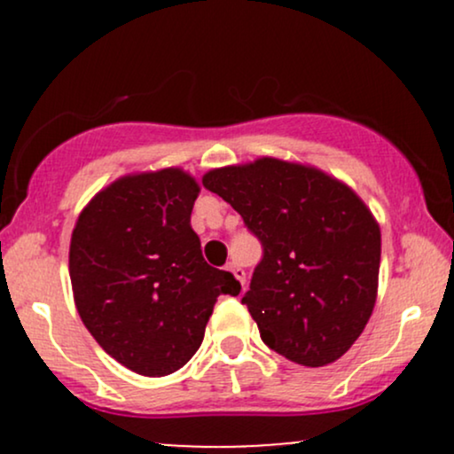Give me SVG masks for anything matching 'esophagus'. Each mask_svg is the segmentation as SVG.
Masks as SVG:
<instances>
[{
  "label": "esophagus",
  "mask_w": 454,
  "mask_h": 454,
  "mask_svg": "<svg viewBox=\"0 0 454 454\" xmlns=\"http://www.w3.org/2000/svg\"><path fill=\"white\" fill-rule=\"evenodd\" d=\"M228 270H231V273L234 275V278L239 279V284H241V286H243V290H245V270H243L241 267H239L237 262H231V264H228Z\"/></svg>",
  "instance_id": "1"
}]
</instances>
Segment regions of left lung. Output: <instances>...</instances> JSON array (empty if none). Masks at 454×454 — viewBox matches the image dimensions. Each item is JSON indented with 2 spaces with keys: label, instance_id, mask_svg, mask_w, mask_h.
<instances>
[{
  "label": "left lung",
  "instance_id": "8db88e82",
  "mask_svg": "<svg viewBox=\"0 0 454 454\" xmlns=\"http://www.w3.org/2000/svg\"><path fill=\"white\" fill-rule=\"evenodd\" d=\"M262 243L241 299L270 350L305 367L343 356L378 296L382 239L367 205L335 176L275 158L202 176Z\"/></svg>",
  "mask_w": 454,
  "mask_h": 454
}]
</instances>
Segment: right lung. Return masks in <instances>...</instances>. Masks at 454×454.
<instances>
[{
  "instance_id": "obj_1",
  "label": "right lung",
  "mask_w": 454,
  "mask_h": 454,
  "mask_svg": "<svg viewBox=\"0 0 454 454\" xmlns=\"http://www.w3.org/2000/svg\"><path fill=\"white\" fill-rule=\"evenodd\" d=\"M200 185L181 168L126 175L78 215L70 279L82 325L102 350L160 378L194 356L217 296L241 293L205 262L192 231Z\"/></svg>"
}]
</instances>
